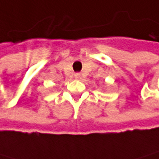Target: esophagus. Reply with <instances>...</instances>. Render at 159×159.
Here are the masks:
<instances>
[{
  "mask_svg": "<svg viewBox=\"0 0 159 159\" xmlns=\"http://www.w3.org/2000/svg\"><path fill=\"white\" fill-rule=\"evenodd\" d=\"M75 78H76V79H80V78H81V75H80V74H78V73H77V74H75Z\"/></svg>",
  "mask_w": 159,
  "mask_h": 159,
  "instance_id": "obj_1",
  "label": "esophagus"
}]
</instances>
